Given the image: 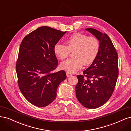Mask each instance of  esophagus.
I'll use <instances>...</instances> for the list:
<instances>
[{"label": "esophagus", "instance_id": "esophagus-1", "mask_svg": "<svg viewBox=\"0 0 131 131\" xmlns=\"http://www.w3.org/2000/svg\"><path fill=\"white\" fill-rule=\"evenodd\" d=\"M72 75V73L69 72H66V75H67V77H69L71 76Z\"/></svg>", "mask_w": 131, "mask_h": 131}]
</instances>
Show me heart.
Instances as JSON below:
<instances>
[{"mask_svg": "<svg viewBox=\"0 0 131 131\" xmlns=\"http://www.w3.org/2000/svg\"><path fill=\"white\" fill-rule=\"evenodd\" d=\"M67 46L61 43H57L54 46V51L60 59H64L70 51L73 52V58L69 59L61 62V68L74 73L81 68L83 64H91L97 56L100 43L95 37L89 36L76 33L72 35L66 40Z\"/></svg>", "mask_w": 131, "mask_h": 131, "instance_id": "heart-1", "label": "heart"}]
</instances>
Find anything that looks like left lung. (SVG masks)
<instances>
[{
    "label": "left lung",
    "mask_w": 131,
    "mask_h": 131,
    "mask_svg": "<svg viewBox=\"0 0 131 131\" xmlns=\"http://www.w3.org/2000/svg\"><path fill=\"white\" fill-rule=\"evenodd\" d=\"M85 30L100 42V49L95 60L83 75H78L76 97L84 107L95 109L102 106L112 95L119 74L118 56L112 40L106 34L93 28ZM85 77V78H84Z\"/></svg>",
    "instance_id": "8db88e82"
}]
</instances>
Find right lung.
<instances>
[{
	"instance_id": "1",
	"label": "right lung",
	"mask_w": 131,
	"mask_h": 131,
	"mask_svg": "<svg viewBox=\"0 0 131 131\" xmlns=\"http://www.w3.org/2000/svg\"><path fill=\"white\" fill-rule=\"evenodd\" d=\"M66 32L41 27L21 42L16 66L18 86L24 97L35 106L51 103L59 84L66 78L64 71L52 72L58 65L54 46Z\"/></svg>"
}]
</instances>
